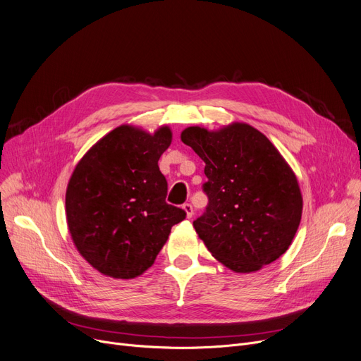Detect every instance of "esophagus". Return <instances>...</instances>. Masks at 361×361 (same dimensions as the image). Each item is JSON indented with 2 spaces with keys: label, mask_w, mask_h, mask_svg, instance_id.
<instances>
[{
  "label": "esophagus",
  "mask_w": 361,
  "mask_h": 361,
  "mask_svg": "<svg viewBox=\"0 0 361 361\" xmlns=\"http://www.w3.org/2000/svg\"><path fill=\"white\" fill-rule=\"evenodd\" d=\"M183 211L185 212L187 218H192L193 216V206L190 203H184L183 204Z\"/></svg>",
  "instance_id": "34e87169"
}]
</instances>
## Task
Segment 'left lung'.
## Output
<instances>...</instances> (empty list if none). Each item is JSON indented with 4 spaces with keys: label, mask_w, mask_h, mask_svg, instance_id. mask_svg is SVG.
I'll return each instance as SVG.
<instances>
[{
    "label": "left lung",
    "mask_w": 361,
    "mask_h": 361,
    "mask_svg": "<svg viewBox=\"0 0 361 361\" xmlns=\"http://www.w3.org/2000/svg\"><path fill=\"white\" fill-rule=\"evenodd\" d=\"M181 142L206 164L209 203L193 226L212 256L234 272L250 274L286 253L301 221L302 196L272 142L245 123L187 127Z\"/></svg>",
    "instance_id": "1"
}]
</instances>
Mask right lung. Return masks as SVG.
I'll list each match as a JSON object with an SVG mask.
<instances>
[{
	"label": "right lung",
	"instance_id": "1",
	"mask_svg": "<svg viewBox=\"0 0 361 361\" xmlns=\"http://www.w3.org/2000/svg\"><path fill=\"white\" fill-rule=\"evenodd\" d=\"M173 140L123 124L94 143L75 165L66 192V218L82 257L105 276L131 279L154 264L173 225L185 218L165 202L158 161Z\"/></svg>",
	"mask_w": 361,
	"mask_h": 361
}]
</instances>
